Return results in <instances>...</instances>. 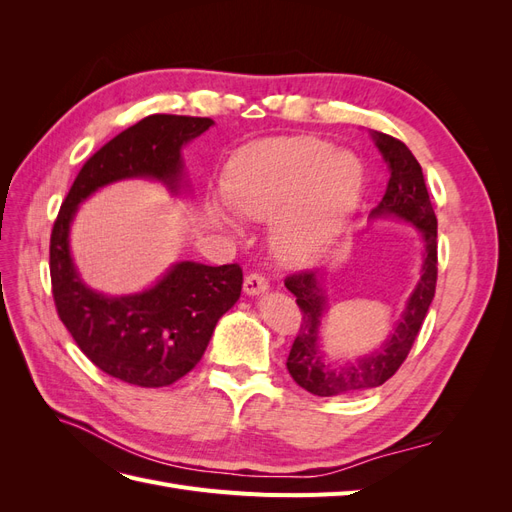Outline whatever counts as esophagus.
Wrapping results in <instances>:
<instances>
[{
  "mask_svg": "<svg viewBox=\"0 0 512 512\" xmlns=\"http://www.w3.org/2000/svg\"><path fill=\"white\" fill-rule=\"evenodd\" d=\"M269 288V284H267V280L262 275H258V273H250V275H245V280H243V292L245 294H250V297H256V294H262Z\"/></svg>",
  "mask_w": 512,
  "mask_h": 512,
  "instance_id": "obj_1",
  "label": "esophagus"
}]
</instances>
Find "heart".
<instances>
[{"label":"heart","instance_id":"obj_1","mask_svg":"<svg viewBox=\"0 0 512 512\" xmlns=\"http://www.w3.org/2000/svg\"><path fill=\"white\" fill-rule=\"evenodd\" d=\"M363 194V166L318 138H269L241 147L226 166L224 198L239 218L271 224V250L286 267H312L342 235ZM235 237L237 218L211 207Z\"/></svg>","mask_w":512,"mask_h":512}]
</instances>
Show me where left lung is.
<instances>
[{"mask_svg": "<svg viewBox=\"0 0 512 512\" xmlns=\"http://www.w3.org/2000/svg\"><path fill=\"white\" fill-rule=\"evenodd\" d=\"M371 138L389 166V183L380 205L369 213V220L395 218L412 224L423 239L421 277L406 301L404 312L395 322L393 333L376 350L352 361L327 359L320 342L322 318L327 314V294L320 271H303L286 277V288L297 297L303 324L288 354V374L301 389L318 397L356 395L384 384L406 361L414 339L423 327L427 309L436 294L438 280V220L433 213L423 168L412 151L397 138L371 132Z\"/></svg>", "mask_w": 512, "mask_h": 512, "instance_id": "left-lung-1", "label": "left lung"}]
</instances>
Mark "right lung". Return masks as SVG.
Segmentation results:
<instances>
[{"instance_id":"add662e5","label":"right lung","mask_w":512,"mask_h":512,"mask_svg":"<svg viewBox=\"0 0 512 512\" xmlns=\"http://www.w3.org/2000/svg\"><path fill=\"white\" fill-rule=\"evenodd\" d=\"M213 126L209 117L149 115L91 156L74 179L51 235V282L57 314L83 354L104 374L158 389L203 359L215 324L241 297L239 265L181 260L134 294L89 288L74 265L70 228L81 203L104 185L153 179L179 196L190 188L181 149Z\"/></svg>"}]
</instances>
